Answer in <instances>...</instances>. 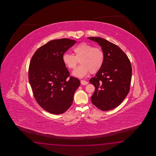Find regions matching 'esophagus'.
<instances>
[{
	"mask_svg": "<svg viewBox=\"0 0 156 156\" xmlns=\"http://www.w3.org/2000/svg\"><path fill=\"white\" fill-rule=\"evenodd\" d=\"M88 83L87 81H86L85 80H81V84L83 85H86Z\"/></svg>",
	"mask_w": 156,
	"mask_h": 156,
	"instance_id": "1",
	"label": "esophagus"
}]
</instances>
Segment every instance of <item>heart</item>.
Segmentation results:
<instances>
[{
  "label": "heart",
  "mask_w": 156,
  "mask_h": 156,
  "mask_svg": "<svg viewBox=\"0 0 156 156\" xmlns=\"http://www.w3.org/2000/svg\"><path fill=\"white\" fill-rule=\"evenodd\" d=\"M73 50L75 56L70 53H63L62 60L69 69H75L80 60L81 65L73 70V76L81 78L89 73H96L103 66L105 53L100 47H93L89 43L81 42L73 47Z\"/></svg>",
  "instance_id": "obj_1"
}]
</instances>
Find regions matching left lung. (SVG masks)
I'll use <instances>...</instances> for the list:
<instances>
[{
  "mask_svg": "<svg viewBox=\"0 0 156 156\" xmlns=\"http://www.w3.org/2000/svg\"><path fill=\"white\" fill-rule=\"evenodd\" d=\"M101 47L105 53L103 66L90 80L95 86L91 98L99 109L108 111L119 106L129 93L132 69L126 54L116 44L100 37H88Z\"/></svg>",
  "mask_w": 156,
  "mask_h": 156,
  "instance_id": "8db88e82",
  "label": "left lung"
}]
</instances>
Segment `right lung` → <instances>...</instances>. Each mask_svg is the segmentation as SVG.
Masks as SVG:
<instances>
[{"label":"right lung","instance_id":"add662e5","mask_svg":"<svg viewBox=\"0 0 156 156\" xmlns=\"http://www.w3.org/2000/svg\"><path fill=\"white\" fill-rule=\"evenodd\" d=\"M76 41H50L40 47L30 61L28 78L33 95L43 109L53 114L65 113L73 102L79 80L70 76L62 60Z\"/></svg>","mask_w":156,"mask_h":156}]
</instances>
